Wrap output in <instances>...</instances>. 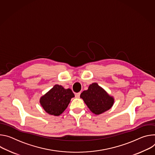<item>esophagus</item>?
Instances as JSON below:
<instances>
[{"mask_svg": "<svg viewBox=\"0 0 155 155\" xmlns=\"http://www.w3.org/2000/svg\"><path fill=\"white\" fill-rule=\"evenodd\" d=\"M80 95H81V93H77V94H76V95H75L76 98H79L80 97Z\"/></svg>", "mask_w": 155, "mask_h": 155, "instance_id": "esophagus-1", "label": "esophagus"}]
</instances>
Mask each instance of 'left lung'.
Segmentation results:
<instances>
[{
	"mask_svg": "<svg viewBox=\"0 0 155 155\" xmlns=\"http://www.w3.org/2000/svg\"><path fill=\"white\" fill-rule=\"evenodd\" d=\"M80 97L83 99L85 104L90 110L95 114H100L110 110L113 104L114 98L97 83H92L87 91H83Z\"/></svg>",
	"mask_w": 155,
	"mask_h": 155,
	"instance_id": "obj_1",
	"label": "left lung"
}]
</instances>
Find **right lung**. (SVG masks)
<instances>
[{"label":"right lung","mask_w":155,"mask_h":155,"mask_svg":"<svg viewBox=\"0 0 155 155\" xmlns=\"http://www.w3.org/2000/svg\"><path fill=\"white\" fill-rule=\"evenodd\" d=\"M74 97V94L70 89H65L57 84L41 98L40 104L49 114L59 116L66 109Z\"/></svg>","instance_id":"add662e5"}]
</instances>
